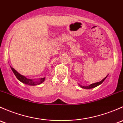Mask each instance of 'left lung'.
Instances as JSON below:
<instances>
[{
	"mask_svg": "<svg viewBox=\"0 0 123 123\" xmlns=\"http://www.w3.org/2000/svg\"><path fill=\"white\" fill-rule=\"evenodd\" d=\"M107 76H108V75L106 76L105 78L103 79V80H102L101 81H99V82H95V83H94V84H92L90 85H89V86H82V85H80V86H81V88H85V89H90V88H94V87H96L97 86H98V85H100L101 84H102L103 82H104V81L105 80L106 78H107Z\"/></svg>",
	"mask_w": 123,
	"mask_h": 123,
	"instance_id": "obj_1",
	"label": "left lung"
}]
</instances>
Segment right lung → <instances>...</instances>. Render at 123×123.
Instances as JSON below:
<instances>
[{"label": "right lung", "mask_w": 123, "mask_h": 123, "mask_svg": "<svg viewBox=\"0 0 123 123\" xmlns=\"http://www.w3.org/2000/svg\"><path fill=\"white\" fill-rule=\"evenodd\" d=\"M10 68H11L13 72L14 73L15 75L16 76V78H17L18 80L20 81V82H23V83H24V84H27V85H39V84H40L42 83V82H43L45 80V78H42L40 79L39 80H38V81H33L32 80L26 78L25 77V76L22 75L21 74H20L19 73H18V72L16 71L14 69V68H13L12 67H10Z\"/></svg>", "instance_id": "obj_1"}]
</instances>
